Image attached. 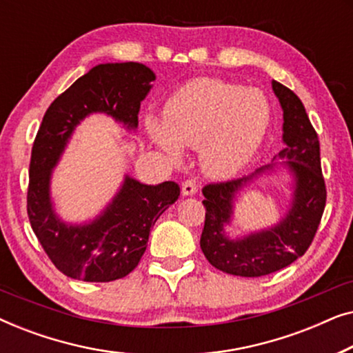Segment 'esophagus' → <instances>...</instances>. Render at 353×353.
<instances>
[{
    "label": "esophagus",
    "instance_id": "esophagus-1",
    "mask_svg": "<svg viewBox=\"0 0 353 353\" xmlns=\"http://www.w3.org/2000/svg\"><path fill=\"white\" fill-rule=\"evenodd\" d=\"M196 191H197V183L194 178H188V180L181 185L183 196H192L196 194Z\"/></svg>",
    "mask_w": 353,
    "mask_h": 353
}]
</instances>
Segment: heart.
Instances as JSON below:
<instances>
[{"label":"heart","mask_w":353,"mask_h":353,"mask_svg":"<svg viewBox=\"0 0 353 353\" xmlns=\"http://www.w3.org/2000/svg\"><path fill=\"white\" fill-rule=\"evenodd\" d=\"M270 104L259 90L201 79L183 86L163 109L162 123L148 130L172 159L180 148L199 146L201 163L214 176L238 172L257 151L270 125Z\"/></svg>","instance_id":"1"}]
</instances>
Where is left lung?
I'll return each mask as SVG.
<instances>
[{
	"label": "left lung",
	"mask_w": 353,
	"mask_h": 353,
	"mask_svg": "<svg viewBox=\"0 0 353 353\" xmlns=\"http://www.w3.org/2000/svg\"><path fill=\"white\" fill-rule=\"evenodd\" d=\"M274 94L283 108V139L286 148L279 157H286V165L296 178L292 207L274 228L228 239L223 225L230 223L234 194L249 180L272 165L259 168L250 176L239 180L209 183L202 188L205 201L204 230L201 249L210 265L236 276L257 278L274 273L302 257L310 248L320 226L326 205V185L321 172L320 141L310 123L302 101L288 86L272 81Z\"/></svg>",
	"instance_id": "obj_1"
}]
</instances>
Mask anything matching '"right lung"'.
<instances>
[{
	"label": "right lung",
	"mask_w": 353,
	"mask_h": 353,
	"mask_svg": "<svg viewBox=\"0 0 353 353\" xmlns=\"http://www.w3.org/2000/svg\"><path fill=\"white\" fill-rule=\"evenodd\" d=\"M154 79L138 62L99 64L57 96L43 117L28 168L27 214L43 250L65 276L90 283L127 276L138 267L154 223L180 196L175 181L149 186L127 176L103 215L77 226L62 223L50 201L51 168L80 120L104 112L137 128L139 105Z\"/></svg>",
	"instance_id": "add662e5"
}]
</instances>
